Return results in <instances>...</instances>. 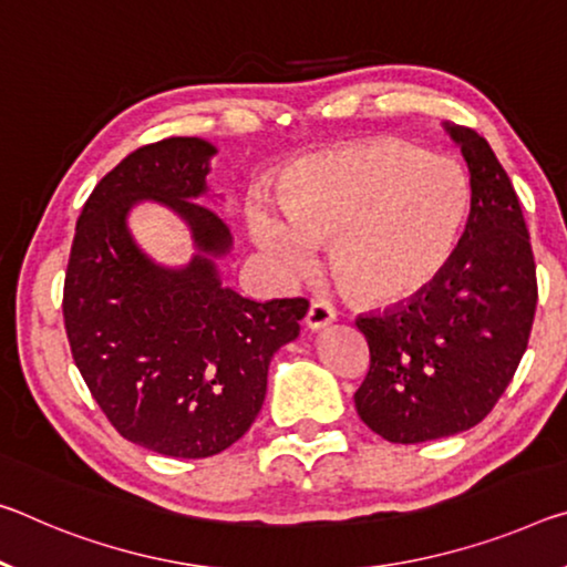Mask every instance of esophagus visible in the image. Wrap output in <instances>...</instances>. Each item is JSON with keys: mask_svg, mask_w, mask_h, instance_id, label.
Here are the masks:
<instances>
[{"mask_svg": "<svg viewBox=\"0 0 567 567\" xmlns=\"http://www.w3.org/2000/svg\"><path fill=\"white\" fill-rule=\"evenodd\" d=\"M336 320V310H332V305L326 300H312L310 308H308V316H305V326L310 330H320L330 326V322Z\"/></svg>", "mask_w": 567, "mask_h": 567, "instance_id": "obj_1", "label": "esophagus"}]
</instances>
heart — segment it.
I'll return each instance as SVG.
<instances>
[{
	"label": "heart",
	"mask_w": 567,
	"mask_h": 567,
	"mask_svg": "<svg viewBox=\"0 0 567 567\" xmlns=\"http://www.w3.org/2000/svg\"><path fill=\"white\" fill-rule=\"evenodd\" d=\"M282 209L255 206L249 229L285 280L316 267L330 241L340 287L363 302H403L452 262L472 212L466 171L403 141H368L305 161L282 188Z\"/></svg>",
	"instance_id": "obj_1"
}]
</instances>
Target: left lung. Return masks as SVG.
Returning a JSON list of instances; mask_svg holds the SVG:
<instances>
[{
    "label": "left lung",
    "mask_w": 567,
    "mask_h": 567,
    "mask_svg": "<svg viewBox=\"0 0 567 567\" xmlns=\"http://www.w3.org/2000/svg\"><path fill=\"white\" fill-rule=\"evenodd\" d=\"M446 131L470 166L462 245L424 292L355 320L371 350L358 416L393 444L477 426L523 361L537 308L535 255L507 171L477 131Z\"/></svg>",
    "instance_id": "left-lung-1"
}]
</instances>
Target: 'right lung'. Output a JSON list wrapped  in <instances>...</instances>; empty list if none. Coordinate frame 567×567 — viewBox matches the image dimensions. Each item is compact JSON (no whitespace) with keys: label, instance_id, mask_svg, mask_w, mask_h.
Listing matches in <instances>:
<instances>
[{"label":"right lung","instance_id":"obj_1","mask_svg":"<svg viewBox=\"0 0 567 567\" xmlns=\"http://www.w3.org/2000/svg\"><path fill=\"white\" fill-rule=\"evenodd\" d=\"M202 138H164L97 182L70 247L62 318L73 361L107 421L151 452L204 460L255 424L275 350L298 338L305 298L255 302L221 280L212 257L227 224L194 202L206 192ZM156 198L182 213L200 255L184 270L150 262L124 227L130 206Z\"/></svg>","mask_w":567,"mask_h":567}]
</instances>
